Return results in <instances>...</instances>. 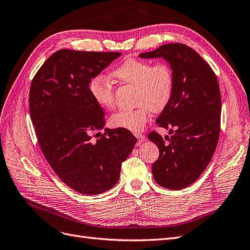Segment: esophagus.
I'll return each mask as SVG.
<instances>
[{
	"label": "esophagus",
	"mask_w": 250,
	"mask_h": 250,
	"mask_svg": "<svg viewBox=\"0 0 250 250\" xmlns=\"http://www.w3.org/2000/svg\"><path fill=\"white\" fill-rule=\"evenodd\" d=\"M134 135L135 138L138 139V146H140L143 142H145V135H143L141 133H135Z\"/></svg>",
	"instance_id": "esophagus-1"
}]
</instances>
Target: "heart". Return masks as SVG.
<instances>
[{"mask_svg":"<svg viewBox=\"0 0 250 250\" xmlns=\"http://www.w3.org/2000/svg\"><path fill=\"white\" fill-rule=\"evenodd\" d=\"M118 80L134 85L133 109L120 110L110 118V125L131 132H139L148 122L151 111H161L168 104L173 93L174 78L171 67L164 62L151 65L146 60L127 58L111 72ZM88 92L102 108L111 109L115 105L113 87L102 75L92 78Z\"/></svg>","mask_w":250,"mask_h":250,"instance_id":"obj_1","label":"heart"}]
</instances>
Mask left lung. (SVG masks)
Returning a JSON list of instances; mask_svg holds the SVG:
<instances>
[{"mask_svg": "<svg viewBox=\"0 0 250 250\" xmlns=\"http://www.w3.org/2000/svg\"><path fill=\"white\" fill-rule=\"evenodd\" d=\"M139 57L163 58L173 73L172 96L156 119L158 126L170 128L171 137L163 139L153 131L148 139L160 149L152 165L155 181L166 188L181 190L198 179L216 150L221 113L218 80L198 53L185 44H163Z\"/></svg>", "mask_w": 250, "mask_h": 250, "instance_id": "obj_1", "label": "left lung"}]
</instances>
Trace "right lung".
I'll use <instances>...</instances> for the list:
<instances>
[{
    "instance_id": "obj_1",
    "label": "right lung",
    "mask_w": 250,
    "mask_h": 250,
    "mask_svg": "<svg viewBox=\"0 0 250 250\" xmlns=\"http://www.w3.org/2000/svg\"><path fill=\"white\" fill-rule=\"evenodd\" d=\"M119 52L62 49L52 54L34 76L30 116L42 151L58 177L73 190L97 195L115 187L121 165L137 138L128 130L103 129L104 112L90 97L88 83Z\"/></svg>"
}]
</instances>
